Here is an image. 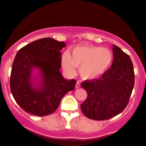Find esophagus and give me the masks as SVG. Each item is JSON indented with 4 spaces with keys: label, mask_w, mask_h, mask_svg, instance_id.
Segmentation results:
<instances>
[{
    "label": "esophagus",
    "mask_w": 146,
    "mask_h": 146,
    "mask_svg": "<svg viewBox=\"0 0 146 146\" xmlns=\"http://www.w3.org/2000/svg\"><path fill=\"white\" fill-rule=\"evenodd\" d=\"M80 82H77V83H76V84H75V88H80Z\"/></svg>",
    "instance_id": "1"
}]
</instances>
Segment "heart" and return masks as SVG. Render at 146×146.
I'll use <instances>...</instances> for the list:
<instances>
[{
    "mask_svg": "<svg viewBox=\"0 0 146 146\" xmlns=\"http://www.w3.org/2000/svg\"><path fill=\"white\" fill-rule=\"evenodd\" d=\"M113 57L108 48L79 46L72 49L71 54L68 52L63 53L62 65L68 74H73L75 67H78L83 78L92 79L102 74L109 67Z\"/></svg>",
    "mask_w": 146,
    "mask_h": 146,
    "instance_id": "obj_1",
    "label": "heart"
}]
</instances>
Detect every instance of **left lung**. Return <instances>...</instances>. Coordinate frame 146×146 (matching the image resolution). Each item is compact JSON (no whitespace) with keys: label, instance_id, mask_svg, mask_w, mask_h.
Masks as SVG:
<instances>
[{"label":"left lung","instance_id":"8db88e82","mask_svg":"<svg viewBox=\"0 0 146 146\" xmlns=\"http://www.w3.org/2000/svg\"><path fill=\"white\" fill-rule=\"evenodd\" d=\"M111 67L101 78L86 80L81 86L87 98L81 110L90 119L106 120L121 113L128 105L135 84V73L131 59L119 47L113 44Z\"/></svg>","mask_w":146,"mask_h":146}]
</instances>
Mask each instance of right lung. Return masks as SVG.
<instances>
[{
    "instance_id": "obj_1",
    "label": "right lung",
    "mask_w": 146,
    "mask_h": 146,
    "mask_svg": "<svg viewBox=\"0 0 146 146\" xmlns=\"http://www.w3.org/2000/svg\"><path fill=\"white\" fill-rule=\"evenodd\" d=\"M65 46L64 42L44 38L18 51L11 68L10 88L16 103L27 113L40 117L54 113L63 97L75 89L77 81L66 80L60 71V51ZM35 68L39 70V78L32 76Z\"/></svg>"
}]
</instances>
